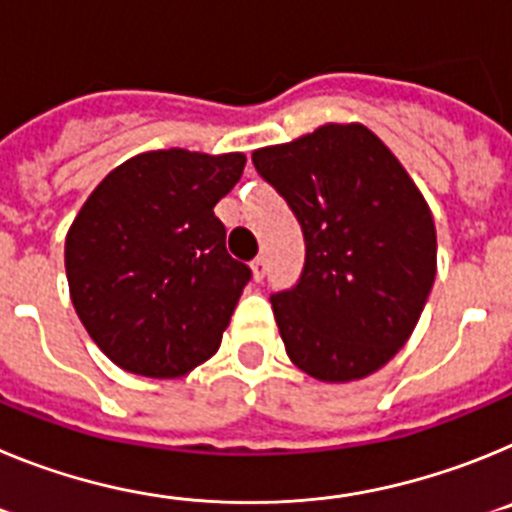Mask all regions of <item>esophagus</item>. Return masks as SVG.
Listing matches in <instances>:
<instances>
[{
    "instance_id": "obj_1",
    "label": "esophagus",
    "mask_w": 512,
    "mask_h": 512,
    "mask_svg": "<svg viewBox=\"0 0 512 512\" xmlns=\"http://www.w3.org/2000/svg\"><path fill=\"white\" fill-rule=\"evenodd\" d=\"M251 271H253V279H256V282H261V279L266 277V259H264V256H256V259L251 261Z\"/></svg>"
}]
</instances>
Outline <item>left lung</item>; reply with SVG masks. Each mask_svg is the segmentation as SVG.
Instances as JSON below:
<instances>
[{
    "label": "left lung",
    "instance_id": "8db88e82",
    "mask_svg": "<svg viewBox=\"0 0 512 512\" xmlns=\"http://www.w3.org/2000/svg\"><path fill=\"white\" fill-rule=\"evenodd\" d=\"M251 158L305 235L300 282L271 295L287 356L320 382L369 377L408 343L431 295V207L361 122H328Z\"/></svg>",
    "mask_w": 512,
    "mask_h": 512
}]
</instances>
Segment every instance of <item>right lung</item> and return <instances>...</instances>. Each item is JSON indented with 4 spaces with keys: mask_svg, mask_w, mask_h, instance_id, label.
I'll use <instances>...</instances> for the list:
<instances>
[{
    "mask_svg": "<svg viewBox=\"0 0 512 512\" xmlns=\"http://www.w3.org/2000/svg\"><path fill=\"white\" fill-rule=\"evenodd\" d=\"M243 166V153L146 151L81 205L66 233V277L76 315L112 364L176 379L215 356L251 279L215 217Z\"/></svg>",
    "mask_w": 512,
    "mask_h": 512,
    "instance_id": "obj_1",
    "label": "right lung"
}]
</instances>
